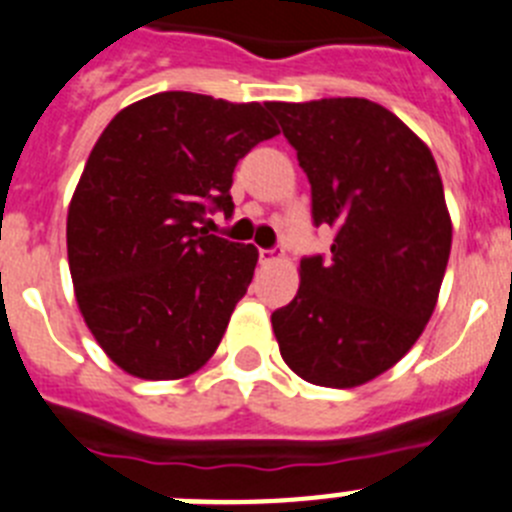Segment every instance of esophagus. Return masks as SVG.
Listing matches in <instances>:
<instances>
[{"label": "esophagus", "mask_w": 512, "mask_h": 512, "mask_svg": "<svg viewBox=\"0 0 512 512\" xmlns=\"http://www.w3.org/2000/svg\"><path fill=\"white\" fill-rule=\"evenodd\" d=\"M282 253L277 251V248H261L259 251V261L261 264H271V261H277Z\"/></svg>", "instance_id": "34e87169"}]
</instances>
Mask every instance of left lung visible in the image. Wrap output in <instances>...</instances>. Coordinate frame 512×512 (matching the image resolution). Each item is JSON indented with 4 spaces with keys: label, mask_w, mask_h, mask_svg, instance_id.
Wrapping results in <instances>:
<instances>
[{
    "label": "left lung",
    "mask_w": 512,
    "mask_h": 512,
    "mask_svg": "<svg viewBox=\"0 0 512 512\" xmlns=\"http://www.w3.org/2000/svg\"><path fill=\"white\" fill-rule=\"evenodd\" d=\"M312 189L328 256L300 261V289L271 312L282 359L320 387H359L408 354L431 320L451 253L433 153L361 97L269 102Z\"/></svg>",
    "instance_id": "left-lung-1"
}]
</instances>
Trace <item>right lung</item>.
Here are the masks:
<instances>
[{"instance_id":"add662e5","label":"right lung","mask_w":512,"mask_h":512,"mask_svg":"<svg viewBox=\"0 0 512 512\" xmlns=\"http://www.w3.org/2000/svg\"><path fill=\"white\" fill-rule=\"evenodd\" d=\"M279 133L266 104L161 92L117 112L66 220L79 310L104 354L140 379L207 364L259 261L200 228L233 215L235 164Z\"/></svg>"}]
</instances>
